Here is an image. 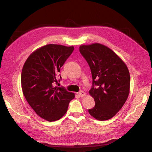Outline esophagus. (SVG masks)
Instances as JSON below:
<instances>
[{
    "label": "esophagus",
    "instance_id": "1",
    "mask_svg": "<svg viewBox=\"0 0 152 152\" xmlns=\"http://www.w3.org/2000/svg\"><path fill=\"white\" fill-rule=\"evenodd\" d=\"M78 94H79L81 98H83L84 96H86V93L83 91H80V92H79V93H78Z\"/></svg>",
    "mask_w": 152,
    "mask_h": 152
}]
</instances>
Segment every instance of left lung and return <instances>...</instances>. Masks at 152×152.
Listing matches in <instances>:
<instances>
[{
	"mask_svg": "<svg viewBox=\"0 0 152 152\" xmlns=\"http://www.w3.org/2000/svg\"><path fill=\"white\" fill-rule=\"evenodd\" d=\"M79 50L89 64L93 78L89 93L95 106L88 112L96 120H108L122 108L129 94L128 68L115 53L102 44L81 45Z\"/></svg>",
	"mask_w": 152,
	"mask_h": 152,
	"instance_id": "obj_1",
	"label": "left lung"
}]
</instances>
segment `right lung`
Here are the masks:
<instances>
[{
  "label": "right lung",
  "mask_w": 152,
  "mask_h": 152,
  "mask_svg": "<svg viewBox=\"0 0 152 152\" xmlns=\"http://www.w3.org/2000/svg\"><path fill=\"white\" fill-rule=\"evenodd\" d=\"M74 47L58 44L44 45L32 53L21 72V87L27 102L39 117L49 122L60 119L75 94L54 86L60 72Z\"/></svg>",
  "instance_id": "obj_1"
}]
</instances>
